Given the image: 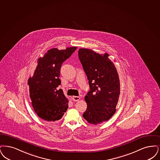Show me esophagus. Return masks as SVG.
<instances>
[{
    "label": "esophagus",
    "mask_w": 160,
    "mask_h": 160,
    "mask_svg": "<svg viewBox=\"0 0 160 160\" xmlns=\"http://www.w3.org/2000/svg\"><path fill=\"white\" fill-rule=\"evenodd\" d=\"M72 99L73 101L77 102V101H78V100L80 99V98L78 97V96H73V97L72 98Z\"/></svg>",
    "instance_id": "obj_1"
}]
</instances>
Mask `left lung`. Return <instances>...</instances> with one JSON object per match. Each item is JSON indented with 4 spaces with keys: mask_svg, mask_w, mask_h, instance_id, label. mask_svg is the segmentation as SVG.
I'll list each match as a JSON object with an SVG mask.
<instances>
[{
    "mask_svg": "<svg viewBox=\"0 0 160 160\" xmlns=\"http://www.w3.org/2000/svg\"><path fill=\"white\" fill-rule=\"evenodd\" d=\"M78 56L90 87L85 97L87 108L83 117L92 124H101L116 112L120 94L118 72L108 53L100 54L91 49L80 48Z\"/></svg>",
    "mask_w": 160,
    "mask_h": 160,
    "instance_id": "obj_1",
    "label": "left lung"
}]
</instances>
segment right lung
<instances>
[{
  "mask_svg": "<svg viewBox=\"0 0 160 160\" xmlns=\"http://www.w3.org/2000/svg\"><path fill=\"white\" fill-rule=\"evenodd\" d=\"M77 47L58 50L52 48L38 60L33 77L28 80L30 98L37 115L47 121H56L62 118L68 108L69 100L65 97L59 79L62 62Z\"/></svg>",
  "mask_w": 160,
  "mask_h": 160,
  "instance_id": "right-lung-1",
  "label": "right lung"
}]
</instances>
